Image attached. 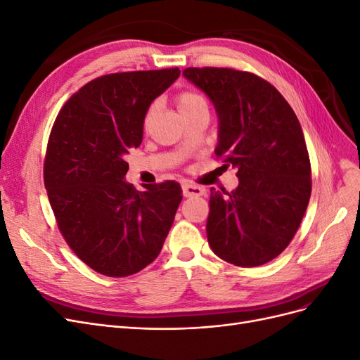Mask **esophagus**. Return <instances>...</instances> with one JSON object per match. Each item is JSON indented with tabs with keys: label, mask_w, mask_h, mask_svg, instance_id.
Masks as SVG:
<instances>
[{
	"label": "esophagus",
	"mask_w": 360,
	"mask_h": 360,
	"mask_svg": "<svg viewBox=\"0 0 360 360\" xmlns=\"http://www.w3.org/2000/svg\"><path fill=\"white\" fill-rule=\"evenodd\" d=\"M205 189L202 186H197V184H192V183H184L183 184V195L186 198H191V197H201V195H204Z\"/></svg>",
	"instance_id": "obj_1"
}]
</instances>
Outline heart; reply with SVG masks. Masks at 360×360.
Returning a JSON list of instances; mask_svg holds the SVG:
<instances>
[{
	"label": "heart",
	"mask_w": 360,
	"mask_h": 360,
	"mask_svg": "<svg viewBox=\"0 0 360 360\" xmlns=\"http://www.w3.org/2000/svg\"><path fill=\"white\" fill-rule=\"evenodd\" d=\"M176 102H177L179 112L181 114L183 118L191 115L192 112H197L200 110H209V103H207V99H205L202 94H200L197 91H181L177 96ZM156 112H158V105L155 103V105H151L148 108L146 115H144L143 124H144L146 129H148L150 124L153 123V120L156 117Z\"/></svg>",
	"instance_id": "obj_1"
}]
</instances>
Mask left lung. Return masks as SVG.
<instances>
[{"label": "left lung", "mask_w": 360, "mask_h": 360, "mask_svg": "<svg viewBox=\"0 0 360 360\" xmlns=\"http://www.w3.org/2000/svg\"><path fill=\"white\" fill-rule=\"evenodd\" d=\"M183 76L212 101L219 130L214 153L237 168L231 192L210 189L207 240L226 263L257 267L296 234L311 197V163L299 120L259 76L189 68Z\"/></svg>", "instance_id": "obj_1"}]
</instances>
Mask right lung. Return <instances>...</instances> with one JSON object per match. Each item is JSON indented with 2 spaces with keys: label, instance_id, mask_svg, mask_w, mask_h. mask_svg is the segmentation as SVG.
<instances>
[{
  "label": "right lung",
  "instance_id": "1",
  "mask_svg": "<svg viewBox=\"0 0 360 360\" xmlns=\"http://www.w3.org/2000/svg\"><path fill=\"white\" fill-rule=\"evenodd\" d=\"M180 70L105 75L85 84L52 126L45 188L60 231L79 259L111 278L153 263L183 198L177 181H126V155L143 141L144 115Z\"/></svg>",
  "mask_w": 360,
  "mask_h": 360
}]
</instances>
